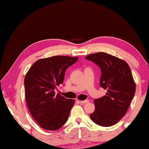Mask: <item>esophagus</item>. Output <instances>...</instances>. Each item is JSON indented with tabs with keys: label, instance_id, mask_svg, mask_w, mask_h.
Here are the masks:
<instances>
[{
	"label": "esophagus",
	"instance_id": "1",
	"mask_svg": "<svg viewBox=\"0 0 149 149\" xmlns=\"http://www.w3.org/2000/svg\"><path fill=\"white\" fill-rule=\"evenodd\" d=\"M87 102H89V100H85L80 101V103H81V104H87Z\"/></svg>",
	"mask_w": 149,
	"mask_h": 149
}]
</instances>
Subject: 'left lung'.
<instances>
[{
  "label": "left lung",
  "mask_w": 149,
  "mask_h": 149,
  "mask_svg": "<svg viewBox=\"0 0 149 149\" xmlns=\"http://www.w3.org/2000/svg\"><path fill=\"white\" fill-rule=\"evenodd\" d=\"M85 58L100 68V85L107 90L104 96L93 100L95 111L89 116L97 125L110 127L125 115L135 95L131 69L125 61L107 53L89 54Z\"/></svg>",
  "instance_id": "1"
}]
</instances>
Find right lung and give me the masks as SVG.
I'll return each instance as SVG.
<instances>
[{
	"mask_svg": "<svg viewBox=\"0 0 149 149\" xmlns=\"http://www.w3.org/2000/svg\"><path fill=\"white\" fill-rule=\"evenodd\" d=\"M77 60L78 57L66 56L40 59L26 73V104L32 117L44 130L60 129L68 119L75 100L56 94L54 91L64 81L66 69Z\"/></svg>",
	"mask_w": 149,
	"mask_h": 149,
	"instance_id": "right-lung-1",
	"label": "right lung"
}]
</instances>
